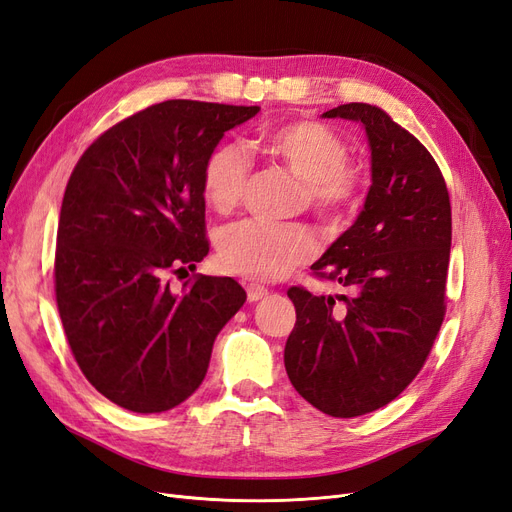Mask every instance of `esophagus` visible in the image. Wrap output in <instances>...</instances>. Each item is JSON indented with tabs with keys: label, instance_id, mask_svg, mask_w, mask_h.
Returning a JSON list of instances; mask_svg holds the SVG:
<instances>
[{
	"label": "esophagus",
	"instance_id": "34e87169",
	"mask_svg": "<svg viewBox=\"0 0 512 512\" xmlns=\"http://www.w3.org/2000/svg\"><path fill=\"white\" fill-rule=\"evenodd\" d=\"M245 290H248V301L250 303H256V301H260V298H264V296L269 294L267 288L260 286V284H254V281H250V284L245 286Z\"/></svg>",
	"mask_w": 512,
	"mask_h": 512
}]
</instances>
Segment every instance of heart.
<instances>
[{"label":"heart","instance_id":"obj_1","mask_svg":"<svg viewBox=\"0 0 512 512\" xmlns=\"http://www.w3.org/2000/svg\"><path fill=\"white\" fill-rule=\"evenodd\" d=\"M260 146L305 182L309 205L324 216L341 214L356 201L360 173L349 165V146L315 120L284 122L260 137ZM250 154L241 144L226 142L209 152L203 165V195L218 209H233L248 184ZM315 241L301 228L262 220H241L218 237L222 267L252 279H279L315 256Z\"/></svg>","mask_w":512,"mask_h":512}]
</instances>
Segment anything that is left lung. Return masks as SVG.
I'll return each mask as SVG.
<instances>
[{"label": "left lung", "mask_w": 512, "mask_h": 512, "mask_svg": "<svg viewBox=\"0 0 512 512\" xmlns=\"http://www.w3.org/2000/svg\"><path fill=\"white\" fill-rule=\"evenodd\" d=\"M324 116L362 122L373 184L358 220L311 264L347 292L288 290L296 324L284 362L315 409L358 417L407 390L430 356L447 311L451 201L432 154L379 105L345 103Z\"/></svg>", "instance_id": "8db88e82"}]
</instances>
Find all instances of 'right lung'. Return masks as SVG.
I'll use <instances>...</instances> for the list:
<instances>
[{"label": "right lung", "mask_w": 512, "mask_h": 512, "mask_svg": "<svg viewBox=\"0 0 512 512\" xmlns=\"http://www.w3.org/2000/svg\"><path fill=\"white\" fill-rule=\"evenodd\" d=\"M258 105L169 99L84 150L63 195L55 294L69 349L99 394L133 413L178 407L205 379L245 303L233 277L192 273L209 254L203 165Z\"/></svg>", "instance_id": "right-lung-1"}]
</instances>
